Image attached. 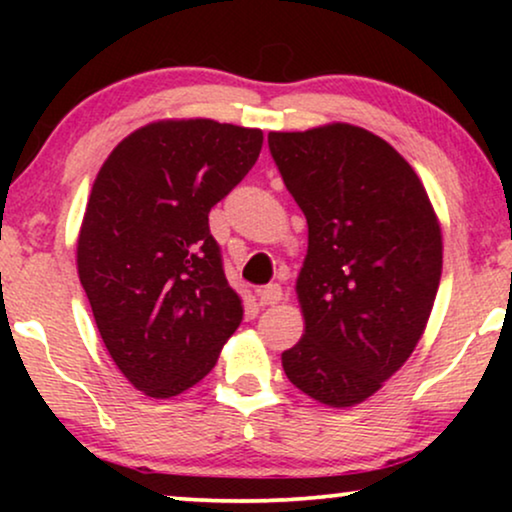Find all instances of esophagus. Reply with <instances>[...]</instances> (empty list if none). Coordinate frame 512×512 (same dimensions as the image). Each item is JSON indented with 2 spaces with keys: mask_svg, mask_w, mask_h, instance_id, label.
<instances>
[{
  "mask_svg": "<svg viewBox=\"0 0 512 512\" xmlns=\"http://www.w3.org/2000/svg\"><path fill=\"white\" fill-rule=\"evenodd\" d=\"M256 300L258 305H277L279 300H282V286L279 284H268L263 286V289L256 291Z\"/></svg>",
  "mask_w": 512,
  "mask_h": 512,
  "instance_id": "esophagus-1",
  "label": "esophagus"
}]
</instances>
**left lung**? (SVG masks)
Segmentation results:
<instances>
[{
  "instance_id": "8db88e82",
  "label": "left lung",
  "mask_w": 512,
  "mask_h": 512,
  "mask_svg": "<svg viewBox=\"0 0 512 512\" xmlns=\"http://www.w3.org/2000/svg\"><path fill=\"white\" fill-rule=\"evenodd\" d=\"M286 191L307 219L296 293L305 333L282 354L314 401H366L422 338L443 270L429 195L394 146L349 123L270 132Z\"/></svg>"
}]
</instances>
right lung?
Returning a JSON list of instances; mask_svg holds the SVG:
<instances>
[{
  "label": "right lung",
  "instance_id": "1",
  "mask_svg": "<svg viewBox=\"0 0 512 512\" xmlns=\"http://www.w3.org/2000/svg\"><path fill=\"white\" fill-rule=\"evenodd\" d=\"M256 128L158 121L111 151L83 214L76 265L118 370L151 398L198 384L242 321L209 209L254 167Z\"/></svg>",
  "mask_w": 512,
  "mask_h": 512
}]
</instances>
